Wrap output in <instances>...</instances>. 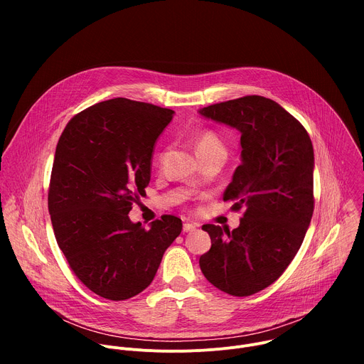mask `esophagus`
Segmentation results:
<instances>
[{
	"mask_svg": "<svg viewBox=\"0 0 364 364\" xmlns=\"http://www.w3.org/2000/svg\"><path fill=\"white\" fill-rule=\"evenodd\" d=\"M196 228H197V225L196 223H190V222H186L183 225V230L184 232H193V230H196Z\"/></svg>",
	"mask_w": 364,
	"mask_h": 364,
	"instance_id": "34e87169",
	"label": "esophagus"
}]
</instances>
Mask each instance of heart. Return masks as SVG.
<instances>
[{
    "instance_id": "obj_1",
    "label": "heart",
    "mask_w": 364,
    "mask_h": 364,
    "mask_svg": "<svg viewBox=\"0 0 364 364\" xmlns=\"http://www.w3.org/2000/svg\"><path fill=\"white\" fill-rule=\"evenodd\" d=\"M196 151L200 155L219 152L226 155V146L222 136L213 129H200L193 135Z\"/></svg>"
}]
</instances>
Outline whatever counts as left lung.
Here are the masks:
<instances>
[{"label": "left lung", "instance_id": "1", "mask_svg": "<svg viewBox=\"0 0 364 364\" xmlns=\"http://www.w3.org/2000/svg\"><path fill=\"white\" fill-rule=\"evenodd\" d=\"M207 119L240 132L242 164L223 200L246 212L239 228L203 225L212 239L200 269L218 289L249 296L274 284L292 262L314 212V149L305 128L279 103L243 96L201 108Z\"/></svg>", "mask_w": 364, "mask_h": 364}]
</instances>
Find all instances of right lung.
Wrapping results in <instances>:
<instances>
[{"label":"right lung","instance_id":"obj_1","mask_svg":"<svg viewBox=\"0 0 364 364\" xmlns=\"http://www.w3.org/2000/svg\"><path fill=\"white\" fill-rule=\"evenodd\" d=\"M173 115L115 97L75 115L60 135L48 188L51 225L72 271L99 296L124 301L142 292L181 233V219L171 215L148 230L128 216Z\"/></svg>","mask_w":364,"mask_h":364}]
</instances>
